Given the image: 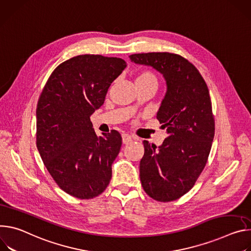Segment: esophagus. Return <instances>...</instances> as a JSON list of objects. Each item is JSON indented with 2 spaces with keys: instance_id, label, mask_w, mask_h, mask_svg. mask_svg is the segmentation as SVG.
<instances>
[{
  "instance_id": "obj_1",
  "label": "esophagus",
  "mask_w": 251,
  "mask_h": 251,
  "mask_svg": "<svg viewBox=\"0 0 251 251\" xmlns=\"http://www.w3.org/2000/svg\"><path fill=\"white\" fill-rule=\"evenodd\" d=\"M122 137H123V144L124 145H128V144H130L132 142V137L130 135L126 134V133H124L122 135Z\"/></svg>"
}]
</instances>
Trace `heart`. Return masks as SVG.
<instances>
[{
  "label": "heart",
  "mask_w": 251,
  "mask_h": 251,
  "mask_svg": "<svg viewBox=\"0 0 251 251\" xmlns=\"http://www.w3.org/2000/svg\"><path fill=\"white\" fill-rule=\"evenodd\" d=\"M149 81H154L156 82L155 75L151 72H143L138 74L135 77V82H149Z\"/></svg>",
  "instance_id": "heart-1"
}]
</instances>
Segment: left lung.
Listing matches in <instances>:
<instances>
[{"label": "left lung", "mask_w": 251, "mask_h": 251, "mask_svg": "<svg viewBox=\"0 0 251 251\" xmlns=\"http://www.w3.org/2000/svg\"><path fill=\"white\" fill-rule=\"evenodd\" d=\"M129 59L153 68L166 83L156 119L168 136L158 148L144 141L140 177L151 199L173 201L194 185L206 164L214 136L209 92L198 69L181 55L148 52Z\"/></svg>", "instance_id": "1"}]
</instances>
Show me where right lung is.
<instances>
[{"label": "right lung", "instance_id": "obj_1", "mask_svg": "<svg viewBox=\"0 0 251 251\" xmlns=\"http://www.w3.org/2000/svg\"><path fill=\"white\" fill-rule=\"evenodd\" d=\"M120 58L79 54L54 69L37 105V148L50 175L70 196L98 197L111 178L119 131L98 136L90 117L126 69Z\"/></svg>", "mask_w": 251, "mask_h": 251}]
</instances>
